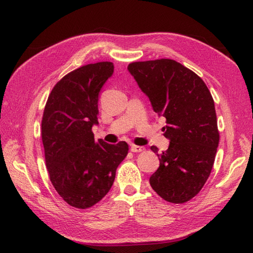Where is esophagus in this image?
Here are the masks:
<instances>
[{
    "mask_svg": "<svg viewBox=\"0 0 253 253\" xmlns=\"http://www.w3.org/2000/svg\"><path fill=\"white\" fill-rule=\"evenodd\" d=\"M130 151H131L132 153L145 152V147H143V146H136V145H131V146H130Z\"/></svg>",
    "mask_w": 253,
    "mask_h": 253,
    "instance_id": "34e87169",
    "label": "esophagus"
}]
</instances>
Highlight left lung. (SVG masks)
Wrapping results in <instances>:
<instances>
[{
    "instance_id": "1",
    "label": "left lung",
    "mask_w": 253,
    "mask_h": 253,
    "mask_svg": "<svg viewBox=\"0 0 253 253\" xmlns=\"http://www.w3.org/2000/svg\"><path fill=\"white\" fill-rule=\"evenodd\" d=\"M128 71L166 118L169 146L158 154L160 168L149 177L153 190L170 203H185L202 190L215 160L220 135L211 92L200 77L170 59L131 62Z\"/></svg>"
}]
</instances>
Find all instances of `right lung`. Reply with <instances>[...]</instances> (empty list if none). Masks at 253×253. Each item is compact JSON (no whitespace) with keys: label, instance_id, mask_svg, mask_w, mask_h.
Here are the masks:
<instances>
[{"label":"right lung","instance_id":"add662e5","mask_svg":"<svg viewBox=\"0 0 253 253\" xmlns=\"http://www.w3.org/2000/svg\"><path fill=\"white\" fill-rule=\"evenodd\" d=\"M114 72L113 62L90 63L69 72L50 92L41 123L50 181L63 201L87 209L108 193L128 145L95 140L98 96Z\"/></svg>","mask_w":253,"mask_h":253}]
</instances>
